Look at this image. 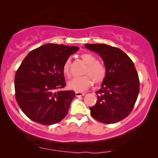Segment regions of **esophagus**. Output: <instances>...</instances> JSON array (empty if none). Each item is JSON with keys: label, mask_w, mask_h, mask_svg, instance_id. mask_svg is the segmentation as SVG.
I'll return each mask as SVG.
<instances>
[{"label": "esophagus", "mask_w": 158, "mask_h": 158, "mask_svg": "<svg viewBox=\"0 0 158 158\" xmlns=\"http://www.w3.org/2000/svg\"><path fill=\"white\" fill-rule=\"evenodd\" d=\"M85 93H83V92H79V91H77L75 92V96H76L77 97H80V96H83L85 95Z\"/></svg>", "instance_id": "obj_1"}]
</instances>
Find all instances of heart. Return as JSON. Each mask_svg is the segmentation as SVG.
Masks as SVG:
<instances>
[{
    "instance_id": "1",
    "label": "heart",
    "mask_w": 158,
    "mask_h": 158,
    "mask_svg": "<svg viewBox=\"0 0 158 158\" xmlns=\"http://www.w3.org/2000/svg\"><path fill=\"white\" fill-rule=\"evenodd\" d=\"M81 58L87 64L84 74L81 77H74L68 83V87L75 91H83L92 84V78L95 83H100L104 80L106 74L105 67L97 62L96 57L90 53L85 52L81 55ZM70 60L68 59L62 66V73L67 77L70 75Z\"/></svg>"
}]
</instances>
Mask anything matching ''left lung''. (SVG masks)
Wrapping results in <instances>:
<instances>
[{
  "label": "left lung",
  "instance_id": "left-lung-1",
  "mask_svg": "<svg viewBox=\"0 0 158 158\" xmlns=\"http://www.w3.org/2000/svg\"><path fill=\"white\" fill-rule=\"evenodd\" d=\"M102 58L106 74L96 94L90 114L103 124L124 119L132 111L139 92V81L133 62L122 49L105 44H85Z\"/></svg>",
  "mask_w": 158,
  "mask_h": 158
}]
</instances>
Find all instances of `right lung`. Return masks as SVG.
<instances>
[{
  "instance_id": "1",
  "label": "right lung",
  "mask_w": 158,
  "mask_h": 158,
  "mask_svg": "<svg viewBox=\"0 0 158 158\" xmlns=\"http://www.w3.org/2000/svg\"><path fill=\"white\" fill-rule=\"evenodd\" d=\"M77 47L46 44L30 52L15 76L18 105L30 119L43 125L60 122L75 98L73 90L56 91L65 86L62 66Z\"/></svg>"
}]
</instances>
